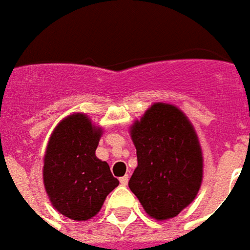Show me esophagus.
<instances>
[{
	"mask_svg": "<svg viewBox=\"0 0 250 250\" xmlns=\"http://www.w3.org/2000/svg\"><path fill=\"white\" fill-rule=\"evenodd\" d=\"M119 182H121L122 186H127V184H128V175H125V176H122V178L119 179Z\"/></svg>",
	"mask_w": 250,
	"mask_h": 250,
	"instance_id": "obj_1",
	"label": "esophagus"
}]
</instances>
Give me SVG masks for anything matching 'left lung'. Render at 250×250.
I'll return each instance as SVG.
<instances>
[{"instance_id": "left-lung-1", "label": "left lung", "mask_w": 250, "mask_h": 250, "mask_svg": "<svg viewBox=\"0 0 250 250\" xmlns=\"http://www.w3.org/2000/svg\"><path fill=\"white\" fill-rule=\"evenodd\" d=\"M129 135L137 156L129 189L153 219L176 217L193 202L204 178L193 125L178 106L156 102L133 122Z\"/></svg>"}]
</instances>
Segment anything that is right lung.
Instances as JSON below:
<instances>
[{"label":"right lung","mask_w":250,"mask_h":250,"mask_svg":"<svg viewBox=\"0 0 250 250\" xmlns=\"http://www.w3.org/2000/svg\"><path fill=\"white\" fill-rule=\"evenodd\" d=\"M104 129L86 114L74 113L53 129L44 156L42 180L53 208L72 221H88L118 187L107 162L96 157Z\"/></svg>","instance_id":"right-lung-1"}]
</instances>
